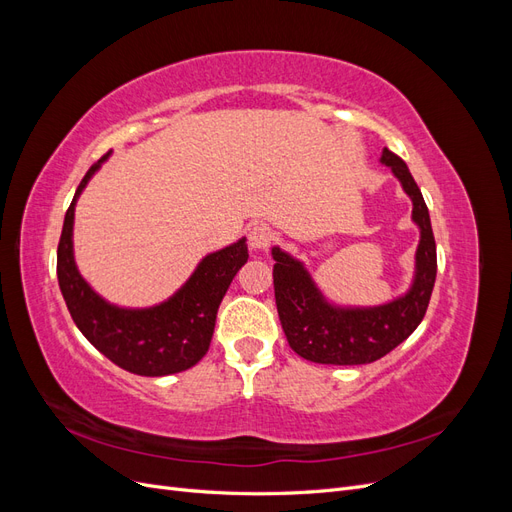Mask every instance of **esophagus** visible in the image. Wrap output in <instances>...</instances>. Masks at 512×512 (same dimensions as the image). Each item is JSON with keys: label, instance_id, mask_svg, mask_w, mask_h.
Instances as JSON below:
<instances>
[{"label": "esophagus", "instance_id": "obj_1", "mask_svg": "<svg viewBox=\"0 0 512 512\" xmlns=\"http://www.w3.org/2000/svg\"><path fill=\"white\" fill-rule=\"evenodd\" d=\"M273 239H275V235H273L271 226H267V224H256V226L250 228V247H252V250H258V252L269 250Z\"/></svg>", "mask_w": 512, "mask_h": 512}]
</instances>
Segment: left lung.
I'll list each match as a JSON object with an SVG mask.
<instances>
[{
	"mask_svg": "<svg viewBox=\"0 0 512 512\" xmlns=\"http://www.w3.org/2000/svg\"><path fill=\"white\" fill-rule=\"evenodd\" d=\"M382 164L393 168L395 177L412 198V218L421 228L416 280L406 297L374 309H335L324 303L299 260L277 247L273 250V288L282 329L290 348L312 363H374L408 339L425 318L438 271L429 211L406 162L384 147Z\"/></svg>",
	"mask_w": 512,
	"mask_h": 512,
	"instance_id": "1",
	"label": "left lung"
}]
</instances>
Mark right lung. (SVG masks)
I'll list each match as a JSON object with an SVG mask.
<instances>
[{
	"instance_id": "obj_1",
	"label": "right lung",
	"mask_w": 512,
	"mask_h": 512,
	"mask_svg": "<svg viewBox=\"0 0 512 512\" xmlns=\"http://www.w3.org/2000/svg\"><path fill=\"white\" fill-rule=\"evenodd\" d=\"M98 160L87 170L66 211L64 230L57 245V280L68 312L81 333L108 361L138 376H168L190 369L209 350L215 314L232 282L247 262L245 239L209 254L190 282L173 299L151 309H119L102 301L76 271L72 258L74 205Z\"/></svg>"
}]
</instances>
